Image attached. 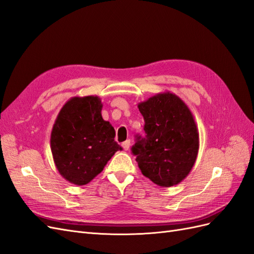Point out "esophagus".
I'll list each match as a JSON object with an SVG mask.
<instances>
[{"mask_svg": "<svg viewBox=\"0 0 254 254\" xmlns=\"http://www.w3.org/2000/svg\"><path fill=\"white\" fill-rule=\"evenodd\" d=\"M122 147H123V149H125V150H128V149L131 148V140H129V139L126 140V141L122 144Z\"/></svg>", "mask_w": 254, "mask_h": 254, "instance_id": "1", "label": "esophagus"}]
</instances>
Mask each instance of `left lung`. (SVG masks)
<instances>
[{
  "mask_svg": "<svg viewBox=\"0 0 254 254\" xmlns=\"http://www.w3.org/2000/svg\"><path fill=\"white\" fill-rule=\"evenodd\" d=\"M146 138L132 147L142 175L153 184L170 188L180 184L197 158L198 129L190 108L170 91L138 103Z\"/></svg>",
  "mask_w": 254,
  "mask_h": 254,
  "instance_id": "obj_1",
  "label": "left lung"
}]
</instances>
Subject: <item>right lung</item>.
<instances>
[{"label": "right lung", "mask_w": 254, "mask_h": 254, "mask_svg": "<svg viewBox=\"0 0 254 254\" xmlns=\"http://www.w3.org/2000/svg\"><path fill=\"white\" fill-rule=\"evenodd\" d=\"M99 96H74L58 114L50 148L58 172L76 186L96 177L113 155L121 150L114 127L102 117Z\"/></svg>", "instance_id": "obj_1"}]
</instances>
